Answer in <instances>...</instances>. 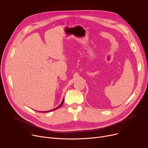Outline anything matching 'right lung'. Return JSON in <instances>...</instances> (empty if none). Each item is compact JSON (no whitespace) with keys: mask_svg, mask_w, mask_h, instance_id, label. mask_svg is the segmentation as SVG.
I'll return each instance as SVG.
<instances>
[{"mask_svg":"<svg viewBox=\"0 0 148 148\" xmlns=\"http://www.w3.org/2000/svg\"><path fill=\"white\" fill-rule=\"evenodd\" d=\"M64 98L63 99V100H62V103H60V104L58 106V107H56L55 108H53V109H52V110H49V111H46V112H44V113H46V112H51V111H53V110H56V109H58V108H59V107H60L61 106H62V105L63 104V103H64Z\"/></svg>","mask_w":148,"mask_h":148,"instance_id":"right-lung-1","label":"right lung"}]
</instances>
